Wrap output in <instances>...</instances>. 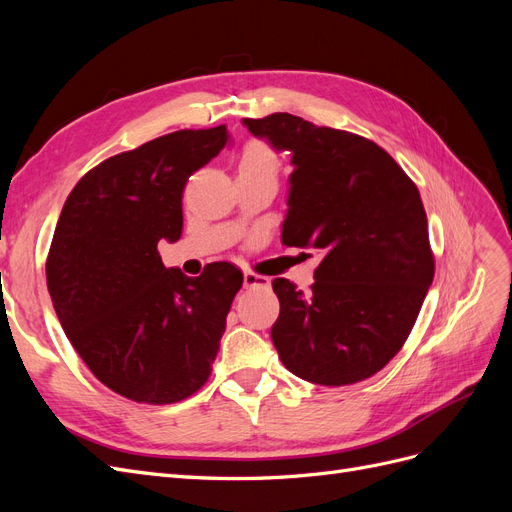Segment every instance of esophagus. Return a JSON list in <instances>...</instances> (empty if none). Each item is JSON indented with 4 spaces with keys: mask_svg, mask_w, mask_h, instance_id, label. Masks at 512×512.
<instances>
[{
    "mask_svg": "<svg viewBox=\"0 0 512 512\" xmlns=\"http://www.w3.org/2000/svg\"><path fill=\"white\" fill-rule=\"evenodd\" d=\"M267 286H269V277L252 273V271L243 273V288H267Z\"/></svg>",
    "mask_w": 512,
    "mask_h": 512,
    "instance_id": "34e87169",
    "label": "esophagus"
}]
</instances>
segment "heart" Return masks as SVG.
Listing matches in <instances>:
<instances>
[{
	"instance_id": "obj_1",
	"label": "heart",
	"mask_w": 512,
	"mask_h": 512,
	"mask_svg": "<svg viewBox=\"0 0 512 512\" xmlns=\"http://www.w3.org/2000/svg\"><path fill=\"white\" fill-rule=\"evenodd\" d=\"M280 175V158L275 149L265 141H250L239 156L237 179H277Z\"/></svg>"
}]
</instances>
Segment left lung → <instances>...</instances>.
Listing matches in <instances>:
<instances>
[{
	"mask_svg": "<svg viewBox=\"0 0 512 512\" xmlns=\"http://www.w3.org/2000/svg\"><path fill=\"white\" fill-rule=\"evenodd\" d=\"M243 126L292 156L282 243L322 254L307 294L273 280L277 354L294 376L322 386L374 376L404 346L433 280L421 194L359 134L290 113Z\"/></svg>",
	"mask_w": 512,
	"mask_h": 512,
	"instance_id": "obj_1",
	"label": "left lung"
}]
</instances>
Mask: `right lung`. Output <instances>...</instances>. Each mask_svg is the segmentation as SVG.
Wrapping results in <instances>:
<instances>
[{
	"label": "right lung",
	"instance_id": "right-lung-1",
	"mask_svg": "<svg viewBox=\"0 0 512 512\" xmlns=\"http://www.w3.org/2000/svg\"><path fill=\"white\" fill-rule=\"evenodd\" d=\"M228 141L226 126L153 138L91 168L61 209L46 286L74 350L121 397L175 404L211 374L243 273L211 262L188 277L158 243L179 241L185 183Z\"/></svg>",
	"mask_w": 512,
	"mask_h": 512
}]
</instances>
